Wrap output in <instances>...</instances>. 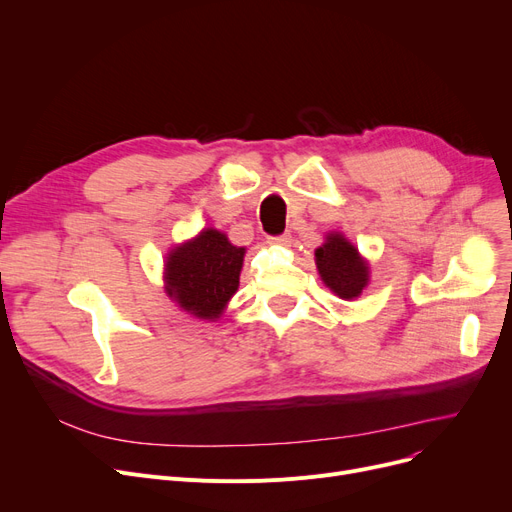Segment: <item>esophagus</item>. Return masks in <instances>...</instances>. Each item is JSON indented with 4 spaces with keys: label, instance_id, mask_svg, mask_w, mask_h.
Returning a JSON list of instances; mask_svg holds the SVG:
<instances>
[{
    "label": "esophagus",
    "instance_id": "1",
    "mask_svg": "<svg viewBox=\"0 0 512 512\" xmlns=\"http://www.w3.org/2000/svg\"><path fill=\"white\" fill-rule=\"evenodd\" d=\"M290 234H280V236H270V245H288Z\"/></svg>",
    "mask_w": 512,
    "mask_h": 512
}]
</instances>
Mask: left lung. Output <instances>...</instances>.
I'll return each instance as SVG.
<instances>
[{
  "label": "left lung",
  "mask_w": 512,
  "mask_h": 512,
  "mask_svg": "<svg viewBox=\"0 0 512 512\" xmlns=\"http://www.w3.org/2000/svg\"><path fill=\"white\" fill-rule=\"evenodd\" d=\"M315 263L321 280L340 299H355L367 286V265L342 234L328 236L324 245L315 251Z\"/></svg>",
  "instance_id": "obj_1"
}]
</instances>
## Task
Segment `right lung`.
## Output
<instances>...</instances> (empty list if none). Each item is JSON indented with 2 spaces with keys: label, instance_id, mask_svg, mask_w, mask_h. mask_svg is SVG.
<instances>
[{
  "label": "right lung",
  "instance_id": "1",
  "mask_svg": "<svg viewBox=\"0 0 512 512\" xmlns=\"http://www.w3.org/2000/svg\"><path fill=\"white\" fill-rule=\"evenodd\" d=\"M245 249L230 245L226 234L203 230L176 247L166 263L168 294L188 313L218 319L238 288Z\"/></svg>",
  "mask_w": 512,
  "mask_h": 512
}]
</instances>
